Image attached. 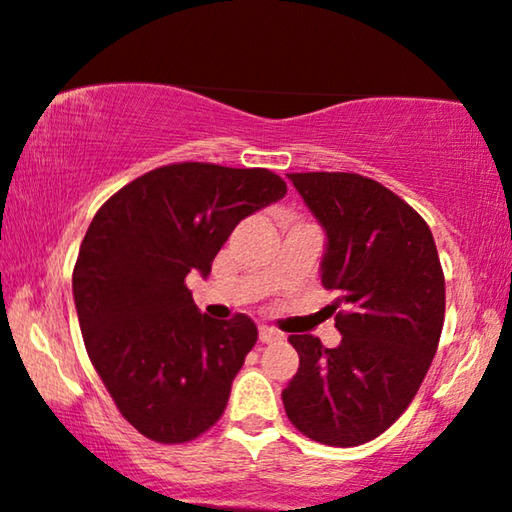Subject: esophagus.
<instances>
[{
  "label": "esophagus",
  "mask_w": 512,
  "mask_h": 512,
  "mask_svg": "<svg viewBox=\"0 0 512 512\" xmlns=\"http://www.w3.org/2000/svg\"><path fill=\"white\" fill-rule=\"evenodd\" d=\"M283 335L278 330H274V327L269 325H260V342L262 344H271V342H278Z\"/></svg>",
  "instance_id": "1"
}]
</instances>
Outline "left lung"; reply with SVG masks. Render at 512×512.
Segmentation results:
<instances>
[{
    "label": "left lung",
    "mask_w": 512,
    "mask_h": 512,
    "mask_svg": "<svg viewBox=\"0 0 512 512\" xmlns=\"http://www.w3.org/2000/svg\"><path fill=\"white\" fill-rule=\"evenodd\" d=\"M325 231L320 281L335 290L342 342L290 335L299 370L283 391L288 419L330 447L374 440L407 410L438 351L445 276L428 224L356 173H290Z\"/></svg>",
    "instance_id": "1"
}]
</instances>
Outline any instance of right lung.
<instances>
[{
  "label": "right lung",
  "mask_w": 512,
  "mask_h": 512,
  "mask_svg": "<svg viewBox=\"0 0 512 512\" xmlns=\"http://www.w3.org/2000/svg\"><path fill=\"white\" fill-rule=\"evenodd\" d=\"M285 192L267 168L187 161L149 170L95 213L74 306L95 372L145 438L187 442L222 417L257 327L201 313L185 278H206L236 224Z\"/></svg>",
  "instance_id": "1"
}]
</instances>
